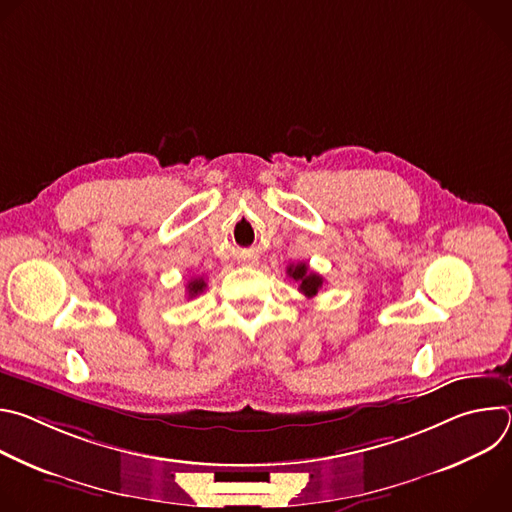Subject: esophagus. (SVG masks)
I'll return each instance as SVG.
<instances>
[{
  "instance_id": "obj_1",
  "label": "esophagus",
  "mask_w": 512,
  "mask_h": 512,
  "mask_svg": "<svg viewBox=\"0 0 512 512\" xmlns=\"http://www.w3.org/2000/svg\"><path fill=\"white\" fill-rule=\"evenodd\" d=\"M249 263H255V257H253V259H249Z\"/></svg>"
}]
</instances>
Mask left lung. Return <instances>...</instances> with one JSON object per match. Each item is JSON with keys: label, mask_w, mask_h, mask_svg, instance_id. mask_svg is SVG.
I'll use <instances>...</instances> for the list:
<instances>
[{"label": "left lung", "mask_w": 512, "mask_h": 512, "mask_svg": "<svg viewBox=\"0 0 512 512\" xmlns=\"http://www.w3.org/2000/svg\"><path fill=\"white\" fill-rule=\"evenodd\" d=\"M287 275L300 283V291L306 298H314L318 294V289L324 283V277L310 271L308 263H298V265H289Z\"/></svg>", "instance_id": "8db88e82"}]
</instances>
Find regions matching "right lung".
I'll return each mask as SVG.
<instances>
[{
	"instance_id": "obj_1",
	"label": "right lung",
	"mask_w": 512,
	"mask_h": 512,
	"mask_svg": "<svg viewBox=\"0 0 512 512\" xmlns=\"http://www.w3.org/2000/svg\"><path fill=\"white\" fill-rule=\"evenodd\" d=\"M206 287V281L202 277H196V279H190L188 285H186V291H188V298H196L198 294H202Z\"/></svg>"
}]
</instances>
